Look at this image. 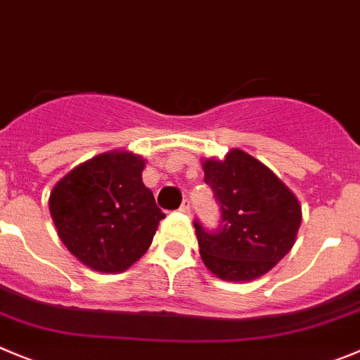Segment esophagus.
Here are the masks:
<instances>
[{
  "label": "esophagus",
  "instance_id": "esophagus-1",
  "mask_svg": "<svg viewBox=\"0 0 360 360\" xmlns=\"http://www.w3.org/2000/svg\"><path fill=\"white\" fill-rule=\"evenodd\" d=\"M179 211H181V213H184V214H190L191 213V202H190V200L184 199L183 204H181Z\"/></svg>",
  "mask_w": 360,
  "mask_h": 360
}]
</instances>
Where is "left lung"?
Masks as SVG:
<instances>
[{"label":"left lung","mask_w":360,"mask_h":360,"mask_svg":"<svg viewBox=\"0 0 360 360\" xmlns=\"http://www.w3.org/2000/svg\"><path fill=\"white\" fill-rule=\"evenodd\" d=\"M202 169L221 211L217 231L193 221L204 264L231 282L268 274L297 240L298 199L266 165L241 149L224 160H204Z\"/></svg>","instance_id":"obj_1"}]
</instances>
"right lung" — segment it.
Instances as JSON below:
<instances>
[{
	"label": "right lung",
	"instance_id": "add662e5",
	"mask_svg": "<svg viewBox=\"0 0 360 360\" xmlns=\"http://www.w3.org/2000/svg\"><path fill=\"white\" fill-rule=\"evenodd\" d=\"M143 167L129 150L103 153L53 188L49 211L60 240L85 266L120 274L153 243L165 213L143 184Z\"/></svg>",
	"mask_w": 360,
	"mask_h": 360
}]
</instances>
